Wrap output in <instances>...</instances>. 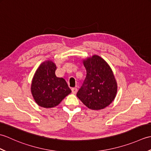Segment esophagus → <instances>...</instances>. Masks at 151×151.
I'll return each mask as SVG.
<instances>
[{
	"label": "esophagus",
	"mask_w": 151,
	"mask_h": 151,
	"mask_svg": "<svg viewBox=\"0 0 151 151\" xmlns=\"http://www.w3.org/2000/svg\"><path fill=\"white\" fill-rule=\"evenodd\" d=\"M71 91L73 93H76V92H77V88H71Z\"/></svg>",
	"instance_id": "esophagus-1"
}]
</instances>
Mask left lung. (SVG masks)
I'll return each instance as SVG.
<instances>
[{"label": "left lung", "mask_w": 151, "mask_h": 151, "mask_svg": "<svg viewBox=\"0 0 151 151\" xmlns=\"http://www.w3.org/2000/svg\"><path fill=\"white\" fill-rule=\"evenodd\" d=\"M86 76L76 96L88 108L101 110L111 103L117 93V83L108 64L94 55L84 61Z\"/></svg>", "instance_id": "obj_1"}]
</instances>
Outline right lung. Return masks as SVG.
Segmentation results:
<instances>
[{"label": "right lung", "instance_id": "obj_1", "mask_svg": "<svg viewBox=\"0 0 151 151\" xmlns=\"http://www.w3.org/2000/svg\"><path fill=\"white\" fill-rule=\"evenodd\" d=\"M56 69L55 64L47 61L41 64L34 75L31 91L35 101L41 107L56 106L71 92L65 80L56 76Z\"/></svg>", "mask_w": 151, "mask_h": 151}]
</instances>
